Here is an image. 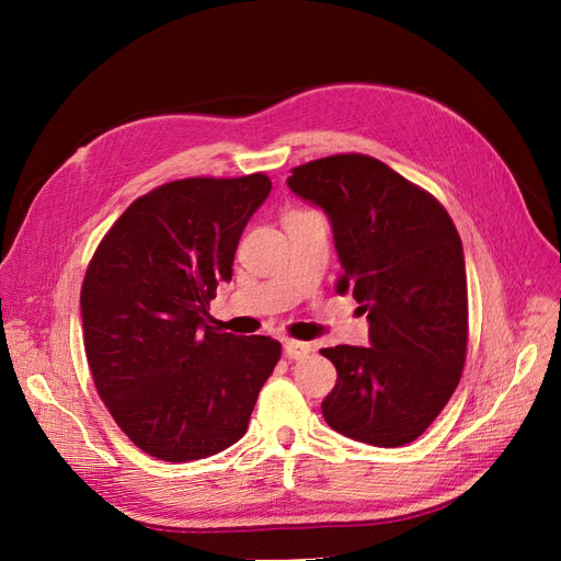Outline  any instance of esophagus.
Wrapping results in <instances>:
<instances>
[{"label": "esophagus", "mask_w": 561, "mask_h": 561, "mask_svg": "<svg viewBox=\"0 0 561 561\" xmlns=\"http://www.w3.org/2000/svg\"><path fill=\"white\" fill-rule=\"evenodd\" d=\"M311 351H313V346L307 344V342H297V339H290V342H285V355L290 360H304Z\"/></svg>", "instance_id": "34e87169"}]
</instances>
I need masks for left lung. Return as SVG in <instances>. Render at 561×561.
Wrapping results in <instances>:
<instances>
[{"mask_svg": "<svg viewBox=\"0 0 561 561\" xmlns=\"http://www.w3.org/2000/svg\"><path fill=\"white\" fill-rule=\"evenodd\" d=\"M290 190L330 215L344 274L369 320V346L320 353L336 367L330 428L375 447L423 435L461 381L468 348L463 245L431 192L367 154L293 168Z\"/></svg>", "mask_w": 561, "mask_h": 561, "instance_id": "left-lung-1", "label": "left lung"}]
</instances>
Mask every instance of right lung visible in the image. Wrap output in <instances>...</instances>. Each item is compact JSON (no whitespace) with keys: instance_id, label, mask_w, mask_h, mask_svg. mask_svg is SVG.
<instances>
[{"instance_id":"add662e5","label":"right lung","mask_w":561,"mask_h":561,"mask_svg":"<svg viewBox=\"0 0 561 561\" xmlns=\"http://www.w3.org/2000/svg\"><path fill=\"white\" fill-rule=\"evenodd\" d=\"M268 192L264 173L165 182L130 203L89 262L81 318L95 390L130 443L159 461L239 443L280 360L276 339L208 325L210 299Z\"/></svg>"}]
</instances>
